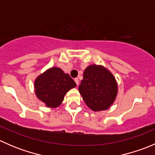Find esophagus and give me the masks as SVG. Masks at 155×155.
<instances>
[{
    "label": "esophagus",
    "instance_id": "obj_1",
    "mask_svg": "<svg viewBox=\"0 0 155 155\" xmlns=\"http://www.w3.org/2000/svg\"><path fill=\"white\" fill-rule=\"evenodd\" d=\"M74 81L75 82H76V85H79V79H78V78H76V79H74Z\"/></svg>",
    "mask_w": 155,
    "mask_h": 155
}]
</instances>
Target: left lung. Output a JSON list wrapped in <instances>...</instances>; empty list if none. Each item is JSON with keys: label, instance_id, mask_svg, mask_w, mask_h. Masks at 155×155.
<instances>
[{"label": "left lung", "instance_id": "1", "mask_svg": "<svg viewBox=\"0 0 155 155\" xmlns=\"http://www.w3.org/2000/svg\"><path fill=\"white\" fill-rule=\"evenodd\" d=\"M79 91L91 110H107L113 104L118 94V84L111 72L102 65L87 67Z\"/></svg>", "mask_w": 155, "mask_h": 155}]
</instances>
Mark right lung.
I'll use <instances>...</instances> for the list:
<instances>
[{
  "label": "right lung",
  "mask_w": 155,
  "mask_h": 155,
  "mask_svg": "<svg viewBox=\"0 0 155 155\" xmlns=\"http://www.w3.org/2000/svg\"><path fill=\"white\" fill-rule=\"evenodd\" d=\"M76 86L70 75L54 67L36 78L34 91L37 97L46 107L56 108L61 104L67 92Z\"/></svg>",
  "instance_id": "right-lung-1"
}]
</instances>
